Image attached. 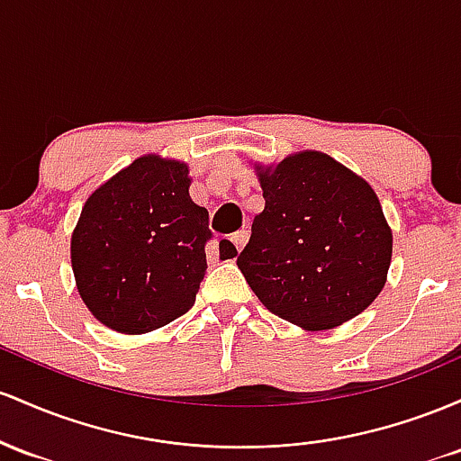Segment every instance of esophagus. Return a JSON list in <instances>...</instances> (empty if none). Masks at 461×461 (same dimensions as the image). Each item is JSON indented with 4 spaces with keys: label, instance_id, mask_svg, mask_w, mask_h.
Listing matches in <instances>:
<instances>
[{
    "label": "esophagus",
    "instance_id": "1",
    "mask_svg": "<svg viewBox=\"0 0 461 461\" xmlns=\"http://www.w3.org/2000/svg\"><path fill=\"white\" fill-rule=\"evenodd\" d=\"M230 241H232V244H235L237 250H241V248H244L246 241H248V230H237V232H232Z\"/></svg>",
    "mask_w": 461,
    "mask_h": 461
}]
</instances>
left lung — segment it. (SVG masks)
Returning <instances> with one entry per match:
<instances>
[{"mask_svg":"<svg viewBox=\"0 0 461 461\" xmlns=\"http://www.w3.org/2000/svg\"><path fill=\"white\" fill-rule=\"evenodd\" d=\"M266 209L237 266L278 318L324 330L379 296L392 261V230L375 189L322 152L257 167Z\"/></svg>","mask_w":461,"mask_h":461,"instance_id":"1","label":"left lung"}]
</instances>
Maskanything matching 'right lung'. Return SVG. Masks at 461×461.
Instances as JSON below:
<instances>
[{"mask_svg": "<svg viewBox=\"0 0 461 461\" xmlns=\"http://www.w3.org/2000/svg\"><path fill=\"white\" fill-rule=\"evenodd\" d=\"M189 167L157 154L97 187L71 235V267L89 312L117 333L161 329L187 313L206 272L209 211ZM230 257L235 246L224 244Z\"/></svg>", "mask_w": 461, "mask_h": 461, "instance_id": "1", "label": "right lung"}]
</instances>
